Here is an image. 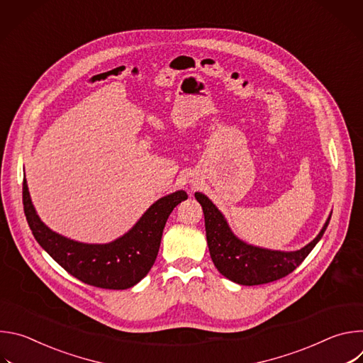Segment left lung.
I'll use <instances>...</instances> for the list:
<instances>
[{"label": "left lung", "instance_id": "8db88e82", "mask_svg": "<svg viewBox=\"0 0 363 363\" xmlns=\"http://www.w3.org/2000/svg\"><path fill=\"white\" fill-rule=\"evenodd\" d=\"M195 198L203 211L206 242L214 266L224 277L242 286L272 283L294 272L323 237L330 221L329 218L319 235L301 250L290 252L272 251L240 241L230 231L224 217L208 198L201 192H196Z\"/></svg>", "mask_w": 363, "mask_h": 363}]
</instances>
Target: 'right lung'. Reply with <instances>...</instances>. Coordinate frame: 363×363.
<instances>
[{
    "label": "right lung",
    "instance_id": "right-lung-1",
    "mask_svg": "<svg viewBox=\"0 0 363 363\" xmlns=\"http://www.w3.org/2000/svg\"><path fill=\"white\" fill-rule=\"evenodd\" d=\"M186 198L185 191H177L158 199L128 234L113 242L82 244L53 233L40 221L27 182L23 181L24 214L37 242L77 280L109 290L129 289L149 273L157 260L167 220Z\"/></svg>",
    "mask_w": 363,
    "mask_h": 363
}]
</instances>
